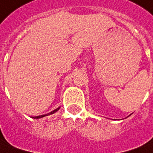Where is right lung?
Listing matches in <instances>:
<instances>
[{"mask_svg":"<svg viewBox=\"0 0 153 153\" xmlns=\"http://www.w3.org/2000/svg\"><path fill=\"white\" fill-rule=\"evenodd\" d=\"M60 109V107H58V108H56V110L54 111H51L50 113H47V114H45V115H42V116H37V117H34L33 118H36V119H38V118H42V117H46V116H48V115H51V114H53V113H55V112H56L57 111Z\"/></svg>","mask_w":153,"mask_h":153,"instance_id":"obj_1","label":"right lung"}]
</instances>
